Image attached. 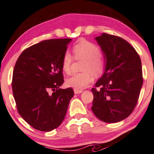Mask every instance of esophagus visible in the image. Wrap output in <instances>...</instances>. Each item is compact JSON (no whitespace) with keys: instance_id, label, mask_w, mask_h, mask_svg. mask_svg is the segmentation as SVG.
Wrapping results in <instances>:
<instances>
[{"instance_id":"obj_1","label":"esophagus","mask_w":154,"mask_h":154,"mask_svg":"<svg viewBox=\"0 0 154 154\" xmlns=\"http://www.w3.org/2000/svg\"><path fill=\"white\" fill-rule=\"evenodd\" d=\"M74 92H75V94H79V93H82V90H76V89H75V90H74Z\"/></svg>"}]
</instances>
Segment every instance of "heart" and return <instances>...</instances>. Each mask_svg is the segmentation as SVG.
<instances>
[{"instance_id": "obj_1", "label": "heart", "mask_w": 154, "mask_h": 154, "mask_svg": "<svg viewBox=\"0 0 154 154\" xmlns=\"http://www.w3.org/2000/svg\"><path fill=\"white\" fill-rule=\"evenodd\" d=\"M74 56L75 59H84L82 71L85 72L75 74L66 80L68 87L76 90H82L88 87L93 82V78L91 72L95 76L100 75L104 69V61L100 56L99 47L87 40H82L74 45ZM73 56L69 52L65 53L62 59V69L66 74H69L73 62Z\"/></svg>"}]
</instances>
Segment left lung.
<instances>
[{"label": "left lung", "instance_id": "1", "mask_svg": "<svg viewBox=\"0 0 154 154\" xmlns=\"http://www.w3.org/2000/svg\"><path fill=\"white\" fill-rule=\"evenodd\" d=\"M95 39L106 65L103 75L91 89V109L104 122H118L130 116L137 105L143 82L141 60L135 48L120 37L102 33Z\"/></svg>", "mask_w": 154, "mask_h": 154}]
</instances>
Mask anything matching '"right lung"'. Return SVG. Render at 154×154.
I'll use <instances>...</instances> for the list:
<instances>
[{
    "instance_id": "obj_1",
    "label": "right lung",
    "mask_w": 154,
    "mask_h": 154,
    "mask_svg": "<svg viewBox=\"0 0 154 154\" xmlns=\"http://www.w3.org/2000/svg\"><path fill=\"white\" fill-rule=\"evenodd\" d=\"M71 40H43L25 49L16 62L12 90L17 110L40 131H51L62 123L74 95L72 88H60L63 83L62 59Z\"/></svg>"
}]
</instances>
